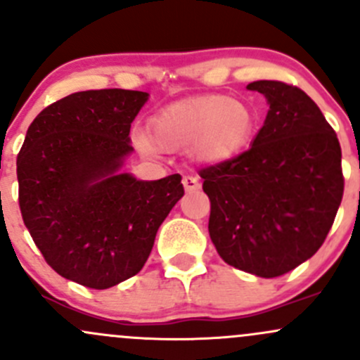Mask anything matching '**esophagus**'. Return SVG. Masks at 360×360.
<instances>
[{
	"instance_id": "esophagus-1",
	"label": "esophagus",
	"mask_w": 360,
	"mask_h": 360,
	"mask_svg": "<svg viewBox=\"0 0 360 360\" xmlns=\"http://www.w3.org/2000/svg\"><path fill=\"white\" fill-rule=\"evenodd\" d=\"M183 186L186 193H193L200 190V181L196 176H184L183 177Z\"/></svg>"
}]
</instances>
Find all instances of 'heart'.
Segmentation results:
<instances>
[{
  "instance_id": "b5f03b06",
  "label": "heart",
  "mask_w": 360,
  "mask_h": 360,
  "mask_svg": "<svg viewBox=\"0 0 360 360\" xmlns=\"http://www.w3.org/2000/svg\"><path fill=\"white\" fill-rule=\"evenodd\" d=\"M257 131V113L247 101L224 94H207L177 101L157 112L151 119V141L145 132H136L134 145L143 153L179 150L190 145L196 162L224 164L240 155Z\"/></svg>"
}]
</instances>
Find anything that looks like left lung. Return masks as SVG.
<instances>
[{
    "label": "left lung",
    "mask_w": 360,
    "mask_h": 360,
    "mask_svg": "<svg viewBox=\"0 0 360 360\" xmlns=\"http://www.w3.org/2000/svg\"><path fill=\"white\" fill-rule=\"evenodd\" d=\"M269 103L252 146L200 170L210 198L209 233L236 269L276 278L310 259L330 233L343 196L342 148L323 112L297 86H247Z\"/></svg>",
    "instance_id": "8db88e82"
}]
</instances>
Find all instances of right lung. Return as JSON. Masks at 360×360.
Listing matches in <instances>:
<instances>
[{
	"instance_id": "add662e5",
	"label": "right lung",
	"mask_w": 360,
	"mask_h": 360,
	"mask_svg": "<svg viewBox=\"0 0 360 360\" xmlns=\"http://www.w3.org/2000/svg\"><path fill=\"white\" fill-rule=\"evenodd\" d=\"M150 94L79 91L44 108L17 157L22 219L65 279L107 290L143 269L162 222L184 195L179 174L122 172L131 124Z\"/></svg>"
}]
</instances>
